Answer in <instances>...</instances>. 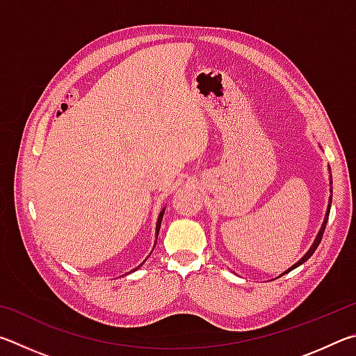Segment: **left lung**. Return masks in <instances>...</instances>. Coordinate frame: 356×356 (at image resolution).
I'll list each match as a JSON object with an SVG mask.
<instances>
[{
    "instance_id": "1",
    "label": "left lung",
    "mask_w": 356,
    "mask_h": 356,
    "mask_svg": "<svg viewBox=\"0 0 356 356\" xmlns=\"http://www.w3.org/2000/svg\"><path fill=\"white\" fill-rule=\"evenodd\" d=\"M328 171L331 172V170H330V166H328ZM330 197H328V207H327V213H325V218H323V222H322V226H321V231L317 232V236H316V238H314V242H312V245H311V248L306 251V254L300 259L298 262H295L292 267H289L284 273H281L278 278H281L282 275H286V273H289V272H292L293 268H297V267H300L301 264H305L306 261H308V259L314 254V251L317 250V246H318V243H321V240H322V236H323V232H325V226H327V221H328V215H330V209H331V200H333V179H331V176H330Z\"/></svg>"
}]
</instances>
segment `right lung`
Here are the masks:
<instances>
[{"label": "right lung", "mask_w": 356, "mask_h": 356, "mask_svg": "<svg viewBox=\"0 0 356 356\" xmlns=\"http://www.w3.org/2000/svg\"><path fill=\"white\" fill-rule=\"evenodd\" d=\"M165 209H166V207H163V209L160 210V213H159V220H156V226H155V243H156V237H159V231H160V226H161V220H163V215H165ZM155 243H154V246H155ZM152 250H154V248H152ZM150 252H152V251H150ZM144 262H146V259H144L143 264H144ZM143 264L138 265V267H136L135 270L140 268ZM135 270H131V272H135ZM131 272H129V273H131Z\"/></svg>", "instance_id": "obj_1"}]
</instances>
